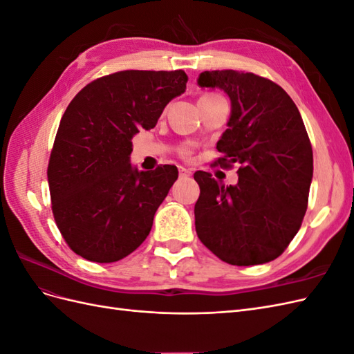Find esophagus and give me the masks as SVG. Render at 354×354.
I'll use <instances>...</instances> for the list:
<instances>
[{"label": "esophagus", "instance_id": "esophagus-1", "mask_svg": "<svg viewBox=\"0 0 354 354\" xmlns=\"http://www.w3.org/2000/svg\"><path fill=\"white\" fill-rule=\"evenodd\" d=\"M180 176L181 177H189V176H192V171L185 168V167H180Z\"/></svg>", "mask_w": 354, "mask_h": 354}]
</instances>
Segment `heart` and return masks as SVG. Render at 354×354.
Segmentation results:
<instances>
[{
    "label": "heart",
    "instance_id": "b5f03b06",
    "mask_svg": "<svg viewBox=\"0 0 354 354\" xmlns=\"http://www.w3.org/2000/svg\"><path fill=\"white\" fill-rule=\"evenodd\" d=\"M202 97H209V95H202ZM181 153H183L185 156H189V155H190V149H189V147H185L183 151H181Z\"/></svg>",
    "mask_w": 354,
    "mask_h": 354
}]
</instances>
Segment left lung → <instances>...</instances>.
I'll list each match as a JSON object with an SVG mask.
<instances>
[{
	"mask_svg": "<svg viewBox=\"0 0 354 354\" xmlns=\"http://www.w3.org/2000/svg\"><path fill=\"white\" fill-rule=\"evenodd\" d=\"M198 85L229 95L232 111L216 164H239L234 186L195 173L198 238L229 264L269 263L294 239L307 209L313 151L303 118L282 87L251 72L205 71Z\"/></svg>",
	"mask_w": 354,
	"mask_h": 354,
	"instance_id": "1",
	"label": "left lung"
}]
</instances>
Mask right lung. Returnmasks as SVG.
Instances as JSON below:
<instances>
[{"mask_svg":"<svg viewBox=\"0 0 354 354\" xmlns=\"http://www.w3.org/2000/svg\"><path fill=\"white\" fill-rule=\"evenodd\" d=\"M186 82L185 71L115 72L85 85L63 113L47 169L51 209L82 259L113 263L147 238L178 169L138 171L131 138L156 125Z\"/></svg>","mask_w":354,"mask_h":354,"instance_id":"obj_1","label":"right lung"}]
</instances>
